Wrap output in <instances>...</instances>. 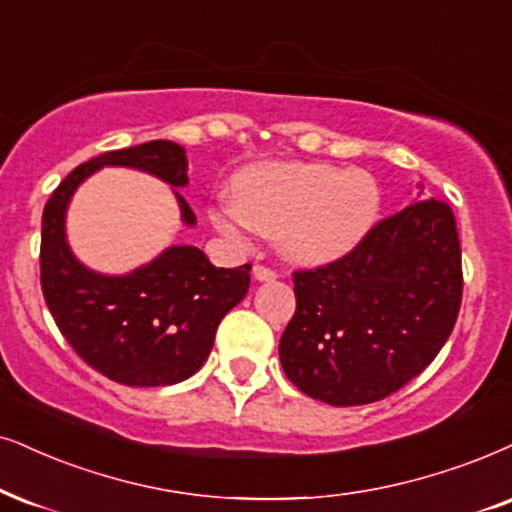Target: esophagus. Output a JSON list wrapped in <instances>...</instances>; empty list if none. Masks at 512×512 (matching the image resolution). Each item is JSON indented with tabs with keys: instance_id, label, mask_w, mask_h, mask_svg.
<instances>
[{
	"instance_id": "1",
	"label": "esophagus",
	"mask_w": 512,
	"mask_h": 512,
	"mask_svg": "<svg viewBox=\"0 0 512 512\" xmlns=\"http://www.w3.org/2000/svg\"><path fill=\"white\" fill-rule=\"evenodd\" d=\"M252 276H255V281L267 283V281H274L276 271L269 269V267H264V264H255V267H252Z\"/></svg>"
}]
</instances>
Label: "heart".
Wrapping results in <instances>:
<instances>
[{
    "mask_svg": "<svg viewBox=\"0 0 512 512\" xmlns=\"http://www.w3.org/2000/svg\"><path fill=\"white\" fill-rule=\"evenodd\" d=\"M236 203L217 205L212 224L245 245L252 229L278 236L288 260L333 264L366 241L383 212V186L368 170L326 163L257 165L236 179Z\"/></svg>",
    "mask_w": 512,
    "mask_h": 512,
    "instance_id": "b5f03b06",
    "label": "heart"
}]
</instances>
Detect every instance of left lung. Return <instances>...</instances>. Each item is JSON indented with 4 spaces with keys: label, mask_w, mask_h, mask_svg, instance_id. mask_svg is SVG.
Here are the masks:
<instances>
[{
    "label": "left lung",
    "mask_w": 512,
    "mask_h": 512,
    "mask_svg": "<svg viewBox=\"0 0 512 512\" xmlns=\"http://www.w3.org/2000/svg\"><path fill=\"white\" fill-rule=\"evenodd\" d=\"M418 198L375 224L347 257L293 276L297 309L278 357L290 383L312 399H385L454 331L463 295L456 219L442 200Z\"/></svg>",
    "instance_id": "8db88e82"
}]
</instances>
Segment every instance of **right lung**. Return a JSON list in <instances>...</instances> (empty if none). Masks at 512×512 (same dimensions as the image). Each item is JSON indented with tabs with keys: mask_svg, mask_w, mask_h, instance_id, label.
I'll list each match as a JSON object with an SVG mask.
<instances>
[{
	"mask_svg": "<svg viewBox=\"0 0 512 512\" xmlns=\"http://www.w3.org/2000/svg\"><path fill=\"white\" fill-rule=\"evenodd\" d=\"M103 167H127L165 181L181 222L196 226V215L177 191L189 184L184 146L158 139L92 158L58 184L44 208V300L63 338L106 378L129 387L181 383L205 364L219 321L248 293L250 264L222 269L196 245L174 243L127 274L89 269L70 248L66 215L82 181Z\"/></svg>",
	"mask_w": 512,
	"mask_h": 512,
	"instance_id": "add662e5",
	"label": "right lung"
}]
</instances>
